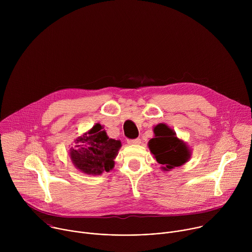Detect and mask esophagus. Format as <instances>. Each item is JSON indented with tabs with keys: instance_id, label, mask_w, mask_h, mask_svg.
I'll use <instances>...</instances> for the list:
<instances>
[{
	"instance_id": "34e87169",
	"label": "esophagus",
	"mask_w": 252,
	"mask_h": 252,
	"mask_svg": "<svg viewBox=\"0 0 252 252\" xmlns=\"http://www.w3.org/2000/svg\"><path fill=\"white\" fill-rule=\"evenodd\" d=\"M127 143H129V145H139V143H140V138L127 139Z\"/></svg>"
}]
</instances>
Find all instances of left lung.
<instances>
[{
    "label": "left lung",
    "instance_id": "1",
    "mask_svg": "<svg viewBox=\"0 0 252 252\" xmlns=\"http://www.w3.org/2000/svg\"><path fill=\"white\" fill-rule=\"evenodd\" d=\"M154 132L156 135L150 140L149 148L157 161L162 165V170H170L189 160L190 157L189 147L184 141L178 139L175 132L166 125H158L154 128Z\"/></svg>",
    "mask_w": 252,
    "mask_h": 252
}]
</instances>
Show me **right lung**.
Here are the masks:
<instances>
[{
    "label": "right lung",
    "instance_id": "obj_1",
    "mask_svg": "<svg viewBox=\"0 0 252 252\" xmlns=\"http://www.w3.org/2000/svg\"><path fill=\"white\" fill-rule=\"evenodd\" d=\"M75 141V149L70 150L69 155L71 161L81 171L97 175L113 169L114 159L122 143L107 136L99 124Z\"/></svg>",
    "mask_w": 252,
    "mask_h": 252
}]
</instances>
